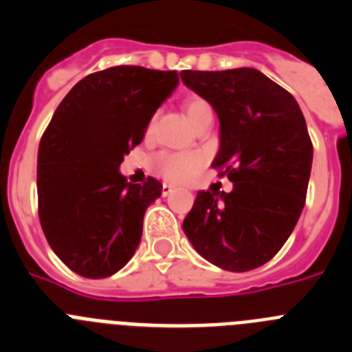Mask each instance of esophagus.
<instances>
[{
	"label": "esophagus",
	"instance_id": "esophagus-1",
	"mask_svg": "<svg viewBox=\"0 0 352 352\" xmlns=\"http://www.w3.org/2000/svg\"><path fill=\"white\" fill-rule=\"evenodd\" d=\"M173 188H174L173 185H169V183H164V185H162V194L169 195L170 192H173Z\"/></svg>",
	"mask_w": 352,
	"mask_h": 352
}]
</instances>
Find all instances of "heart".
Wrapping results in <instances>:
<instances>
[{
    "mask_svg": "<svg viewBox=\"0 0 352 352\" xmlns=\"http://www.w3.org/2000/svg\"><path fill=\"white\" fill-rule=\"evenodd\" d=\"M211 107L203 98H190L185 102V113L194 125L204 113H210ZM153 130V120L148 121L146 133ZM204 157L199 151H162L153 158V167L160 176L173 183H188L203 167Z\"/></svg>",
    "mask_w": 352,
    "mask_h": 352,
    "instance_id": "heart-1",
    "label": "heart"
}]
</instances>
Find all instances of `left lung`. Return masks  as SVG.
Segmentation results:
<instances>
[{"label":"left lung","instance_id":"obj_1","mask_svg":"<svg viewBox=\"0 0 352 352\" xmlns=\"http://www.w3.org/2000/svg\"><path fill=\"white\" fill-rule=\"evenodd\" d=\"M220 121L211 167L232 190L197 194L183 231L195 250L227 272L268 263L287 241L307 197L314 148L294 96L256 68L183 70Z\"/></svg>","mask_w":352,"mask_h":352}]
</instances>
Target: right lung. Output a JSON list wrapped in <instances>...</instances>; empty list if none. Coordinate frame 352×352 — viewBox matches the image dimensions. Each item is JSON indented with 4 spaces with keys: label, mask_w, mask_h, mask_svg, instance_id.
<instances>
[{
    "label": "right lung",
    "mask_w": 352,
    "mask_h": 352,
    "mask_svg": "<svg viewBox=\"0 0 352 352\" xmlns=\"http://www.w3.org/2000/svg\"><path fill=\"white\" fill-rule=\"evenodd\" d=\"M178 82L174 70L111 67L80 79L52 114L38 146V217L54 254L77 275L105 278L135 254L162 183L133 185L120 166Z\"/></svg>",
    "instance_id": "add662e5"
}]
</instances>
